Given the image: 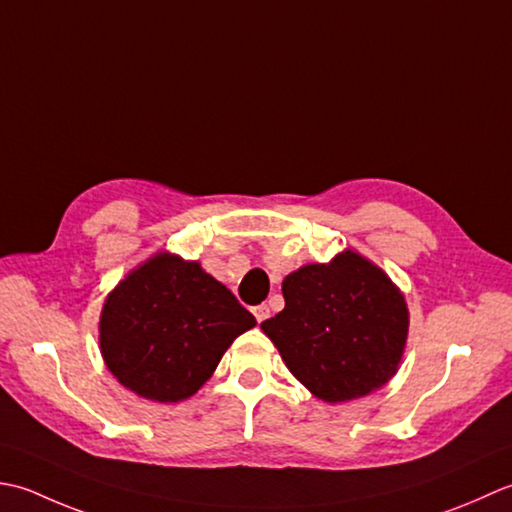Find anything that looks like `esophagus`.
I'll list each match as a JSON object with an SVG mask.
<instances>
[{
	"label": "esophagus",
	"mask_w": 512,
	"mask_h": 512,
	"mask_svg": "<svg viewBox=\"0 0 512 512\" xmlns=\"http://www.w3.org/2000/svg\"><path fill=\"white\" fill-rule=\"evenodd\" d=\"M254 316H256V320H258V322L267 320V318H269V307H267V305H258V307H254Z\"/></svg>",
	"instance_id": "esophagus-1"
}]
</instances>
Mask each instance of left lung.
<instances>
[{"instance_id":"obj_1","label":"left lung","mask_w":512,"mask_h":512,"mask_svg":"<svg viewBox=\"0 0 512 512\" xmlns=\"http://www.w3.org/2000/svg\"><path fill=\"white\" fill-rule=\"evenodd\" d=\"M285 309L265 320L289 371L325 402L367 395L402 358L409 311L382 269L353 252L283 280Z\"/></svg>"}]
</instances>
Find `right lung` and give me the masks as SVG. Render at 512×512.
<instances>
[{"mask_svg":"<svg viewBox=\"0 0 512 512\" xmlns=\"http://www.w3.org/2000/svg\"><path fill=\"white\" fill-rule=\"evenodd\" d=\"M256 318L198 263L156 254L108 296L99 342L123 387L156 402L190 398Z\"/></svg>","mask_w":512,"mask_h":512,"instance_id":"obj_1","label":"right lung"}]
</instances>
